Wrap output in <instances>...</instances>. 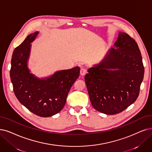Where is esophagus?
<instances>
[{
  "instance_id": "1",
  "label": "esophagus",
  "mask_w": 152,
  "mask_h": 152,
  "mask_svg": "<svg viewBox=\"0 0 152 152\" xmlns=\"http://www.w3.org/2000/svg\"><path fill=\"white\" fill-rule=\"evenodd\" d=\"M86 72H87V69L86 68L83 67V66L81 67L80 71V74L81 75H82V76L85 75H86Z\"/></svg>"
}]
</instances>
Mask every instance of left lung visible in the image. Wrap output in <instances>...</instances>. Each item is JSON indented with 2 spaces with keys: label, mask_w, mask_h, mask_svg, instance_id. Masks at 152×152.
I'll return each instance as SVG.
<instances>
[{
  "label": "left lung",
  "mask_w": 152,
  "mask_h": 152,
  "mask_svg": "<svg viewBox=\"0 0 152 152\" xmlns=\"http://www.w3.org/2000/svg\"><path fill=\"white\" fill-rule=\"evenodd\" d=\"M114 47L85 76L91 104L107 115L120 113L135 102L144 76L140 50L134 39L119 32Z\"/></svg>",
  "instance_id": "obj_1"
}]
</instances>
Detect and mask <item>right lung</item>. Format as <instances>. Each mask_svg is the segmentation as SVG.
<instances>
[{"instance_id":"obj_1","label":"right lung","mask_w":152,"mask_h":152,"mask_svg":"<svg viewBox=\"0 0 152 152\" xmlns=\"http://www.w3.org/2000/svg\"><path fill=\"white\" fill-rule=\"evenodd\" d=\"M38 34L35 32L28 35L14 49L10 76L18 100L36 115L48 117L58 113L64 107L69 90L79 77L80 68L75 66L58 71L43 79L30 74L27 66L30 43Z\"/></svg>"}]
</instances>
